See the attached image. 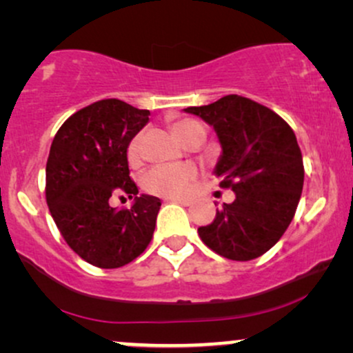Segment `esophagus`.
Masks as SVG:
<instances>
[{"label": "esophagus", "mask_w": 353, "mask_h": 353, "mask_svg": "<svg viewBox=\"0 0 353 353\" xmlns=\"http://www.w3.org/2000/svg\"><path fill=\"white\" fill-rule=\"evenodd\" d=\"M170 201L178 203V205H183V206L192 205V200H190V198H170Z\"/></svg>", "instance_id": "esophagus-1"}]
</instances>
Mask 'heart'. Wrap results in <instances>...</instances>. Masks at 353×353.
Segmentation results:
<instances>
[{
  "mask_svg": "<svg viewBox=\"0 0 353 353\" xmlns=\"http://www.w3.org/2000/svg\"><path fill=\"white\" fill-rule=\"evenodd\" d=\"M193 128H203V125L196 120H178L173 123V134L176 139H181L186 132ZM127 155L132 163L139 160V137H135L128 145ZM194 176H196V168L192 163H160L153 165L143 173L142 186L145 192L152 194L178 198L188 192Z\"/></svg>",
  "mask_w": 353,
  "mask_h": 353,
  "instance_id": "1",
  "label": "heart"
}]
</instances>
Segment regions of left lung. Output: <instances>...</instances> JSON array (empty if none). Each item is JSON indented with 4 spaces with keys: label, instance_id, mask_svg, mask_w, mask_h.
<instances>
[{
    "label": "left lung",
    "instance_id": "8db88e82",
    "mask_svg": "<svg viewBox=\"0 0 353 353\" xmlns=\"http://www.w3.org/2000/svg\"><path fill=\"white\" fill-rule=\"evenodd\" d=\"M183 110L216 132L221 155L213 173L236 196L223 203L211 225L198 228L201 241L223 258H259L279 241L301 200L304 165L292 128L236 94Z\"/></svg>",
    "mask_w": 353,
    "mask_h": 353
}]
</instances>
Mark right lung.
Wrapping results in <instances>:
<instances>
[{"label": "right lung", "instance_id": "add662e5", "mask_svg": "<svg viewBox=\"0 0 353 353\" xmlns=\"http://www.w3.org/2000/svg\"><path fill=\"white\" fill-rule=\"evenodd\" d=\"M148 110L117 99L84 107L62 123L46 165V200L70 250L92 266H125L145 251L155 231L160 200L139 194L127 150L148 123ZM125 192L128 210L112 209L110 196Z\"/></svg>", "mask_w": 353, "mask_h": 353}]
</instances>
